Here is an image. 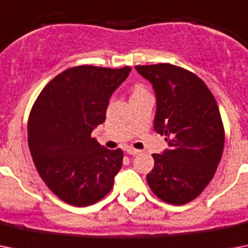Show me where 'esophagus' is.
<instances>
[{
  "label": "esophagus",
  "instance_id": "1",
  "mask_svg": "<svg viewBox=\"0 0 248 248\" xmlns=\"http://www.w3.org/2000/svg\"><path fill=\"white\" fill-rule=\"evenodd\" d=\"M126 153H128V155H139L140 151H138V149H135V148L128 147L126 148Z\"/></svg>",
  "mask_w": 248,
  "mask_h": 248
}]
</instances>
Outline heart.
Listing matches in <instances>:
<instances>
[{
	"label": "heart",
	"mask_w": 248,
	"mask_h": 248,
	"mask_svg": "<svg viewBox=\"0 0 248 248\" xmlns=\"http://www.w3.org/2000/svg\"><path fill=\"white\" fill-rule=\"evenodd\" d=\"M145 91V89H144L143 86L141 85H135L134 86V89H132V95H138V93H141Z\"/></svg>",
	"instance_id": "heart-1"
}]
</instances>
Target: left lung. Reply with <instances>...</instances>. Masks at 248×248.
<instances>
[{"instance_id": "1", "label": "left lung", "mask_w": 248, "mask_h": 248, "mask_svg": "<svg viewBox=\"0 0 248 248\" xmlns=\"http://www.w3.org/2000/svg\"><path fill=\"white\" fill-rule=\"evenodd\" d=\"M157 95L155 130L169 141L148 185L159 200L181 206L196 200L210 184L223 155L224 124L215 97L193 72L172 64L136 65Z\"/></svg>"}]
</instances>
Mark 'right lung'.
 I'll list each match as a JSON object with an SVG mask.
<instances>
[{
	"label": "right lung",
	"instance_id": "1",
	"mask_svg": "<svg viewBox=\"0 0 248 248\" xmlns=\"http://www.w3.org/2000/svg\"><path fill=\"white\" fill-rule=\"evenodd\" d=\"M131 71L78 65L45 86L28 118V145L37 172L59 200L85 207L103 200L122 167V149L91 136L105 121L109 97Z\"/></svg>",
	"mask_w": 248,
	"mask_h": 248
}]
</instances>
